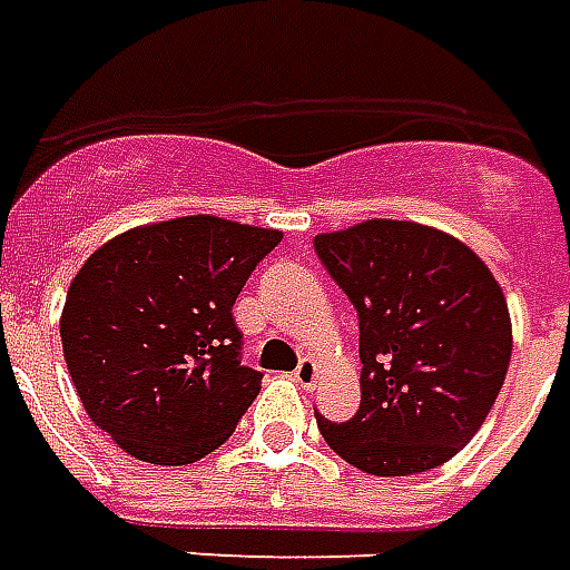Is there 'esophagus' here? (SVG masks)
Returning a JSON list of instances; mask_svg holds the SVG:
<instances>
[{
    "instance_id": "34e87169",
    "label": "esophagus",
    "mask_w": 570,
    "mask_h": 570,
    "mask_svg": "<svg viewBox=\"0 0 570 570\" xmlns=\"http://www.w3.org/2000/svg\"><path fill=\"white\" fill-rule=\"evenodd\" d=\"M293 379L298 382V387L311 391V387L317 384V379H321V366H317V360H311V357L302 360V363L296 366V372H293Z\"/></svg>"
}]
</instances>
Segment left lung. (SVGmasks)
<instances>
[{"label": "left lung", "instance_id": "1", "mask_svg": "<svg viewBox=\"0 0 570 570\" xmlns=\"http://www.w3.org/2000/svg\"><path fill=\"white\" fill-rule=\"evenodd\" d=\"M360 317V409L333 424L338 458L372 476L445 464L501 394L513 323L489 265L458 237L403 219H366L314 237Z\"/></svg>", "mask_w": 570, "mask_h": 570}]
</instances>
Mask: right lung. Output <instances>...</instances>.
<instances>
[{
  "label": "right lung",
  "instance_id": "add662e5",
  "mask_svg": "<svg viewBox=\"0 0 570 570\" xmlns=\"http://www.w3.org/2000/svg\"><path fill=\"white\" fill-rule=\"evenodd\" d=\"M284 232L219 216L137 225L72 277L60 342L81 406L137 461L195 464L262 387L240 366L235 298Z\"/></svg>",
  "mask_w": 570,
  "mask_h": 570
}]
</instances>
